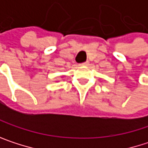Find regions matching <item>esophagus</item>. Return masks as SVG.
I'll use <instances>...</instances> for the list:
<instances>
[{
    "mask_svg": "<svg viewBox=\"0 0 148 148\" xmlns=\"http://www.w3.org/2000/svg\"><path fill=\"white\" fill-rule=\"evenodd\" d=\"M88 64H89V62H83V63H80L79 66H87Z\"/></svg>",
    "mask_w": 148,
    "mask_h": 148,
    "instance_id": "1",
    "label": "esophagus"
}]
</instances>
